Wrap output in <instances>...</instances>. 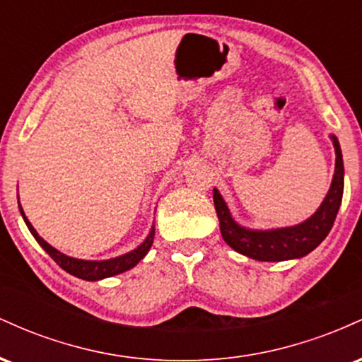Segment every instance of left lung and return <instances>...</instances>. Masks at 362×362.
Returning <instances> with one entry per match:
<instances>
[{
    "instance_id": "left-lung-1",
    "label": "left lung",
    "mask_w": 362,
    "mask_h": 362,
    "mask_svg": "<svg viewBox=\"0 0 362 362\" xmlns=\"http://www.w3.org/2000/svg\"><path fill=\"white\" fill-rule=\"evenodd\" d=\"M335 149V172L330 189L320 207L300 224L272 230H252L235 221L223 195L214 187V207L223 240L248 259L259 262H282L301 259L313 252L330 233L337 218L344 194V160L337 136L330 134Z\"/></svg>"
}]
</instances>
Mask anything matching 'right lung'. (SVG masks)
I'll return each instance as SVG.
<instances>
[{
	"label": "right lung",
	"mask_w": 362,
	"mask_h": 362,
	"mask_svg": "<svg viewBox=\"0 0 362 362\" xmlns=\"http://www.w3.org/2000/svg\"><path fill=\"white\" fill-rule=\"evenodd\" d=\"M18 209L25 224H27L28 231H30L32 236L37 240V243H39L40 247L51 255V259L56 262L61 269H64L66 272H69L71 276L80 277V279H85V281H100V279H105V277L117 276V274H122L129 271V269H132L134 265L139 264V260L144 259V255H146L149 248H151L153 238H155V224H153L151 230H149V233L146 236V240H144L141 245H138L134 250L124 253V255L114 257V259H107V260L74 259V257L66 255V253H62L57 250V248H54L52 245H49L42 236L37 233L35 228L32 226V223L28 221L27 216H25L22 206H20V201H18Z\"/></svg>",
	"instance_id": "add662e5"
}]
</instances>
